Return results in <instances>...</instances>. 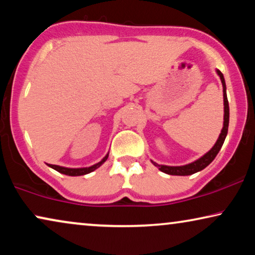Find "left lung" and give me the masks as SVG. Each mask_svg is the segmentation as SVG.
Instances as JSON below:
<instances>
[{"label":"left lung","mask_w":255,"mask_h":255,"mask_svg":"<svg viewBox=\"0 0 255 255\" xmlns=\"http://www.w3.org/2000/svg\"><path fill=\"white\" fill-rule=\"evenodd\" d=\"M217 74L222 80L223 83V96H224V127L222 128L221 134L216 141L214 147H212L210 151H209L207 154H204L202 158H200L196 161L188 163V165L184 166H165V165H158V163L153 162V165L158 167V168L161 170V172L169 174V175H191V174L200 172V170L204 169L205 167L214 161L216 155L218 154V152L221 151L223 144H224V140L226 138V134H228V128H229V118H230V110H229V102H228V96H226V86H225V80L224 76H223V73L217 69Z\"/></svg>","instance_id":"left-lung-1"}]
</instances>
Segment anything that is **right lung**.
<instances>
[{
    "instance_id": "obj_1",
    "label": "right lung",
    "mask_w": 255,
    "mask_h": 255,
    "mask_svg": "<svg viewBox=\"0 0 255 255\" xmlns=\"http://www.w3.org/2000/svg\"><path fill=\"white\" fill-rule=\"evenodd\" d=\"M108 155H109V154H107L106 156H104V158L102 159V161H100L99 163H96V165H94L92 167H86V168H66V167H60V166H57V165H48V166H50L51 168L55 169L59 173L65 174V175H69V176L85 175V174H88L90 172H93V170H95L96 168H99V167L102 165V163L108 159Z\"/></svg>"
}]
</instances>
